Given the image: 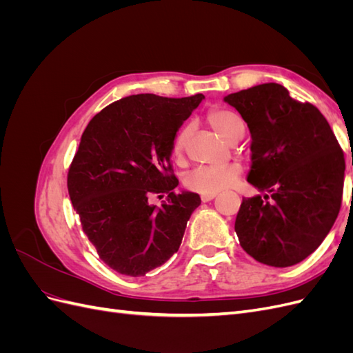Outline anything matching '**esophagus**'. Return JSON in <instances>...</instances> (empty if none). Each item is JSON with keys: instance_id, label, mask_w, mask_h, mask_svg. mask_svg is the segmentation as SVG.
I'll return each mask as SVG.
<instances>
[{"instance_id": "34e87169", "label": "esophagus", "mask_w": 353, "mask_h": 353, "mask_svg": "<svg viewBox=\"0 0 353 353\" xmlns=\"http://www.w3.org/2000/svg\"><path fill=\"white\" fill-rule=\"evenodd\" d=\"M218 194L216 193H210V194H201L200 196V199H201V201L203 203H206V201H210V200H213V199H215Z\"/></svg>"}]
</instances>
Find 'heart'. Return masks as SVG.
<instances>
[{
	"label": "heart",
	"instance_id": "heart-1",
	"mask_svg": "<svg viewBox=\"0 0 353 353\" xmlns=\"http://www.w3.org/2000/svg\"><path fill=\"white\" fill-rule=\"evenodd\" d=\"M208 122L212 125L213 130L218 131L219 135L230 143L244 134V122L241 116L231 109L215 108L209 110ZM188 137L190 126L181 128L174 140V156L179 157L183 154ZM241 172L243 168L239 163H228L221 166H200L191 170L187 175L185 187L201 194L219 193V191L227 190L236 183V179L241 175Z\"/></svg>",
	"mask_w": 353,
	"mask_h": 353
}]
</instances>
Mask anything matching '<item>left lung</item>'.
Returning a JSON list of instances; mask_svg holds the SVG:
<instances>
[{
  "instance_id": "8db88e82",
  "label": "left lung",
  "mask_w": 353,
  "mask_h": 353,
  "mask_svg": "<svg viewBox=\"0 0 353 353\" xmlns=\"http://www.w3.org/2000/svg\"><path fill=\"white\" fill-rule=\"evenodd\" d=\"M225 101L252 134L248 181L266 191L243 199L236 218L241 248L276 268L299 263L318 249L340 212L343 150L323 113L280 83L256 85Z\"/></svg>"
}]
</instances>
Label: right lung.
<instances>
[{
    "mask_svg": "<svg viewBox=\"0 0 353 353\" xmlns=\"http://www.w3.org/2000/svg\"><path fill=\"white\" fill-rule=\"evenodd\" d=\"M203 94L168 99L137 94L117 100L85 128L68 172L82 231L116 272L143 276L178 252L196 193L174 188L170 153L178 128ZM168 196L160 208L153 196Z\"/></svg>",
    "mask_w": 353,
    "mask_h": 353,
    "instance_id": "1",
    "label": "right lung"
}]
</instances>
